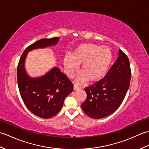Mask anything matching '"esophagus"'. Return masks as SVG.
Here are the masks:
<instances>
[{"instance_id": "34e87169", "label": "esophagus", "mask_w": 149, "mask_h": 149, "mask_svg": "<svg viewBox=\"0 0 149 149\" xmlns=\"http://www.w3.org/2000/svg\"><path fill=\"white\" fill-rule=\"evenodd\" d=\"M79 89H81L80 87L76 86V85H74V90H79Z\"/></svg>"}]
</instances>
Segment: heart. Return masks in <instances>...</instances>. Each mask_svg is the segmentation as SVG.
<instances>
[{
	"label": "heart",
	"instance_id": "b5f03b06",
	"mask_svg": "<svg viewBox=\"0 0 149 149\" xmlns=\"http://www.w3.org/2000/svg\"><path fill=\"white\" fill-rule=\"evenodd\" d=\"M113 60L111 50L107 47H100L93 43L83 44L76 47L70 57L63 58L66 75L72 77L81 65L83 75L79 81L87 80L89 83L99 81L106 76Z\"/></svg>",
	"mask_w": 149,
	"mask_h": 149
}]
</instances>
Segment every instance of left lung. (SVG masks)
Masks as SVG:
<instances>
[{
	"mask_svg": "<svg viewBox=\"0 0 149 149\" xmlns=\"http://www.w3.org/2000/svg\"><path fill=\"white\" fill-rule=\"evenodd\" d=\"M119 56L102 80L86 87L87 97L81 104L91 118L100 119L111 115L121 105L130 86L131 70L127 55L119 50Z\"/></svg>",
	"mask_w": 149,
	"mask_h": 149,
	"instance_id": "obj_1",
	"label": "left lung"
}]
</instances>
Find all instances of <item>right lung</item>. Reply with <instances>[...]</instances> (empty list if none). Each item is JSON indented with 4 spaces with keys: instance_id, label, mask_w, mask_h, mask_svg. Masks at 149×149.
I'll return each instance as SVG.
<instances>
[{
    "instance_id": "right-lung-1",
    "label": "right lung",
    "mask_w": 149,
    "mask_h": 149,
    "mask_svg": "<svg viewBox=\"0 0 149 149\" xmlns=\"http://www.w3.org/2000/svg\"><path fill=\"white\" fill-rule=\"evenodd\" d=\"M59 39V37L41 39L28 46L17 66L18 86L23 102L31 113L43 118H51L61 110L65 99L73 91L74 85L57 67L41 77H29L25 70V59L28 52L54 45Z\"/></svg>"
}]
</instances>
